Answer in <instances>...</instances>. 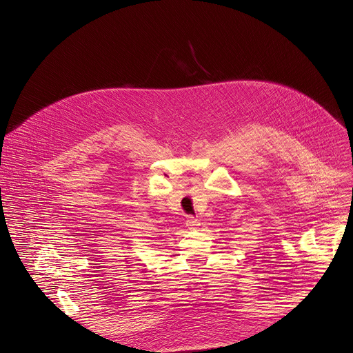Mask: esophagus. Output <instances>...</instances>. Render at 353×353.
Returning <instances> with one entry per match:
<instances>
[{"instance_id":"34e87169","label":"esophagus","mask_w":353,"mask_h":353,"mask_svg":"<svg viewBox=\"0 0 353 353\" xmlns=\"http://www.w3.org/2000/svg\"><path fill=\"white\" fill-rule=\"evenodd\" d=\"M186 225L189 227V229H196V227L199 225V221L196 217H193V215H188L186 217Z\"/></svg>"}]
</instances>
